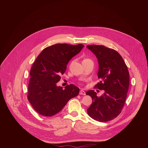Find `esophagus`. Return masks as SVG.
I'll return each instance as SVG.
<instances>
[{"label":"esophagus","instance_id":"obj_1","mask_svg":"<svg viewBox=\"0 0 148 148\" xmlns=\"http://www.w3.org/2000/svg\"><path fill=\"white\" fill-rule=\"evenodd\" d=\"M79 94L80 95H86V92L84 91H83L82 90H81L79 91Z\"/></svg>","mask_w":148,"mask_h":148}]
</instances>
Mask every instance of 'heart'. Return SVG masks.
Here are the masks:
<instances>
[{"mask_svg": "<svg viewBox=\"0 0 148 148\" xmlns=\"http://www.w3.org/2000/svg\"><path fill=\"white\" fill-rule=\"evenodd\" d=\"M86 60H90V59H89V58H85L83 61H86Z\"/></svg>", "mask_w": 148, "mask_h": 148, "instance_id": "1", "label": "heart"}]
</instances>
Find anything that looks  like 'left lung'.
Segmentation results:
<instances>
[{"instance_id":"8db88e82","label":"left lung","mask_w":148,"mask_h":148,"mask_svg":"<svg viewBox=\"0 0 148 148\" xmlns=\"http://www.w3.org/2000/svg\"><path fill=\"white\" fill-rule=\"evenodd\" d=\"M87 47L96 56L99 63L98 77L101 81L95 87L105 91L101 97L94 90L86 92L92 99L87 113L94 120L107 122L118 116L124 106L130 86L129 71L116 50L101 45Z\"/></svg>"}]
</instances>
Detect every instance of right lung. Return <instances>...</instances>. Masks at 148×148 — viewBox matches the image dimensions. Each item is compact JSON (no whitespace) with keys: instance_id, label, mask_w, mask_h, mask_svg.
Segmentation results:
<instances>
[{"instance_id":"obj_1","label":"right lung","mask_w":148,"mask_h":148,"mask_svg":"<svg viewBox=\"0 0 148 148\" xmlns=\"http://www.w3.org/2000/svg\"><path fill=\"white\" fill-rule=\"evenodd\" d=\"M84 45L56 44L43 50L31 68L27 99L34 110L45 116L59 112L67 102L77 96L79 89L70 84L57 87L70 60L80 52Z\"/></svg>"}]
</instances>
